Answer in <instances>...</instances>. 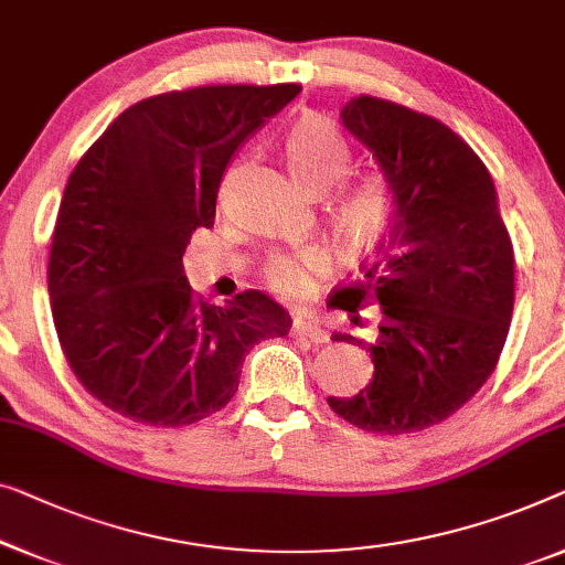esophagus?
<instances>
[{
	"label": "esophagus",
	"mask_w": 565,
	"mask_h": 565,
	"mask_svg": "<svg viewBox=\"0 0 565 565\" xmlns=\"http://www.w3.org/2000/svg\"><path fill=\"white\" fill-rule=\"evenodd\" d=\"M290 333L296 339H306L310 343H326V341H329V333H326L316 321H310V318H296V321H292Z\"/></svg>",
	"instance_id": "34e87169"
}]
</instances>
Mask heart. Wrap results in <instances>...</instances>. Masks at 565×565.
I'll return each mask as SVG.
<instances>
[{
	"label": "heart",
	"mask_w": 565,
	"mask_h": 565,
	"mask_svg": "<svg viewBox=\"0 0 565 565\" xmlns=\"http://www.w3.org/2000/svg\"><path fill=\"white\" fill-rule=\"evenodd\" d=\"M285 162L288 170L306 193H323L339 181L349 166V147L337 129L323 119H300L290 129L285 142ZM390 216V201L384 188L374 181L356 183L343 191L333 203V222H337L343 242L366 244L382 232ZM323 273V259L313 249L275 255L265 265V282L269 290L282 298H302L313 290V277Z\"/></svg>",
	"instance_id": "obj_1"
}]
</instances>
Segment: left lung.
I'll list each match as a JSON object with an SVG mask.
<instances>
[{"label": "left lung", "mask_w": 565, "mask_h": 565, "mask_svg": "<svg viewBox=\"0 0 565 565\" xmlns=\"http://www.w3.org/2000/svg\"><path fill=\"white\" fill-rule=\"evenodd\" d=\"M341 121L377 160L392 211L359 277L329 306H380L374 374L331 411L356 428L403 436L451 418L494 372L514 306V252L492 175L454 129L407 106L359 96Z\"/></svg>", "instance_id": "1"}]
</instances>
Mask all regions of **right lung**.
<instances>
[{
  "label": "right lung",
  "mask_w": 565,
  "mask_h": 565,
  "mask_svg": "<svg viewBox=\"0 0 565 565\" xmlns=\"http://www.w3.org/2000/svg\"><path fill=\"white\" fill-rule=\"evenodd\" d=\"M298 84L199 86L137 102L106 127L65 185L47 263L68 366L109 411L145 425L199 423L234 397L244 354L290 331L259 290L195 300L183 255L211 228L236 150Z\"/></svg>",
  "instance_id": "right-lung-1"
}]
</instances>
